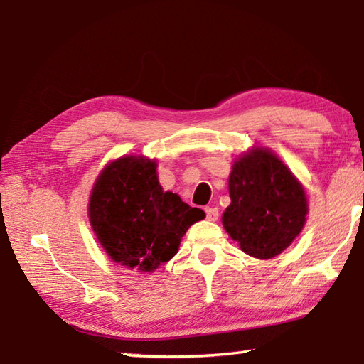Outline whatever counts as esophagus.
Instances as JSON below:
<instances>
[{
  "label": "esophagus",
  "instance_id": "1",
  "mask_svg": "<svg viewBox=\"0 0 364 364\" xmlns=\"http://www.w3.org/2000/svg\"><path fill=\"white\" fill-rule=\"evenodd\" d=\"M205 215H207L208 221H216L218 216H220V211H218V208L207 207V208H205Z\"/></svg>",
  "mask_w": 364,
  "mask_h": 364
}]
</instances>
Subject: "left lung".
<instances>
[{
	"instance_id": "left-lung-1",
	"label": "left lung",
	"mask_w": 364,
	"mask_h": 364,
	"mask_svg": "<svg viewBox=\"0 0 364 364\" xmlns=\"http://www.w3.org/2000/svg\"><path fill=\"white\" fill-rule=\"evenodd\" d=\"M229 196L223 226L243 253L257 259L280 255L306 223V191L291 170L266 148H253L234 162Z\"/></svg>"
}]
</instances>
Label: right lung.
<instances>
[{
	"mask_svg": "<svg viewBox=\"0 0 364 364\" xmlns=\"http://www.w3.org/2000/svg\"><path fill=\"white\" fill-rule=\"evenodd\" d=\"M156 161L124 156L98 175L89 200L90 226L114 262L153 272L178 253L181 237L205 218L180 196L164 193Z\"/></svg>",
	"mask_w": 364,
	"mask_h": 364,
	"instance_id": "obj_1",
	"label": "right lung"
}]
</instances>
